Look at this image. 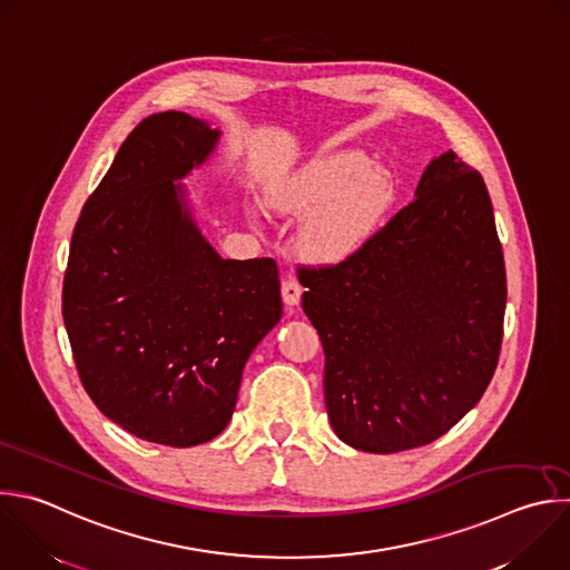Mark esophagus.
<instances>
[{
    "mask_svg": "<svg viewBox=\"0 0 570 570\" xmlns=\"http://www.w3.org/2000/svg\"><path fill=\"white\" fill-rule=\"evenodd\" d=\"M302 293H304V288H302V284L295 277H286L282 282V297H284L286 306H299Z\"/></svg>",
    "mask_w": 570,
    "mask_h": 570,
    "instance_id": "1",
    "label": "esophagus"
}]
</instances>
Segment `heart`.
Returning a JSON list of instances; mask_svg holds the SVG:
<instances>
[{
  "instance_id": "heart-1",
  "label": "heart",
  "mask_w": 570,
  "mask_h": 570,
  "mask_svg": "<svg viewBox=\"0 0 570 570\" xmlns=\"http://www.w3.org/2000/svg\"><path fill=\"white\" fill-rule=\"evenodd\" d=\"M266 202L284 215H304L299 248L320 262H337L360 250L394 202L387 167L357 149L322 154L273 180Z\"/></svg>"
}]
</instances>
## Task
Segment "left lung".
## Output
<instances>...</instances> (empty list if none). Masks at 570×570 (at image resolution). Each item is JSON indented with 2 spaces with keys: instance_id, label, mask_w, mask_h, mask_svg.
Instances as JSON below:
<instances>
[{
  "instance_id": "obj_1",
  "label": "left lung",
  "mask_w": 570,
  "mask_h": 570,
  "mask_svg": "<svg viewBox=\"0 0 570 570\" xmlns=\"http://www.w3.org/2000/svg\"><path fill=\"white\" fill-rule=\"evenodd\" d=\"M360 250L299 268L324 346V403L346 445L394 454L452 430L497 368L505 266L479 171L452 149Z\"/></svg>"
}]
</instances>
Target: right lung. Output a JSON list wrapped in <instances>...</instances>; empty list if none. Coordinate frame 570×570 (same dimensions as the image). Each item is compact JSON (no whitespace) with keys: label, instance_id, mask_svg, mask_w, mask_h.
<instances>
[{"label":"right lung","instance_id":"right-lung-1","mask_svg":"<svg viewBox=\"0 0 570 570\" xmlns=\"http://www.w3.org/2000/svg\"><path fill=\"white\" fill-rule=\"evenodd\" d=\"M219 136L183 111L138 122L80 213L65 273L87 394L129 434L169 448L226 430L244 366L282 317L277 264L224 259L178 183Z\"/></svg>","mask_w":570,"mask_h":570}]
</instances>
